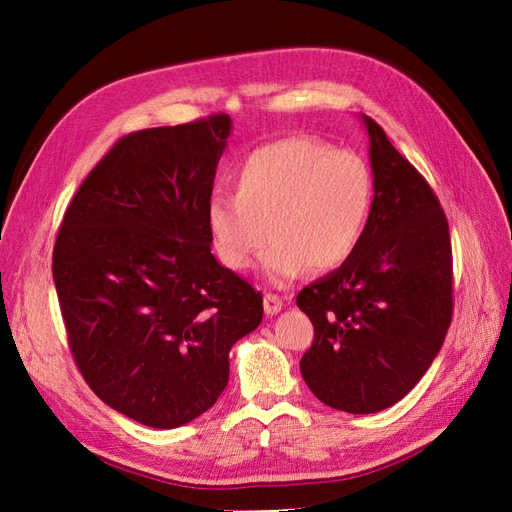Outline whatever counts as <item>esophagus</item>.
Instances as JSON below:
<instances>
[{"label": "esophagus", "mask_w": 512, "mask_h": 512, "mask_svg": "<svg viewBox=\"0 0 512 512\" xmlns=\"http://www.w3.org/2000/svg\"><path fill=\"white\" fill-rule=\"evenodd\" d=\"M282 307H284V303H282L280 297H277V294H271V292L265 294V312H267L269 316L280 314Z\"/></svg>", "instance_id": "34e87169"}]
</instances>
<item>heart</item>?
<instances>
[{"label": "heart", "mask_w": 512, "mask_h": 512, "mask_svg": "<svg viewBox=\"0 0 512 512\" xmlns=\"http://www.w3.org/2000/svg\"><path fill=\"white\" fill-rule=\"evenodd\" d=\"M235 194L215 192L207 226L215 252L232 271L254 262L262 245L265 273L288 284L307 267L331 271L359 247L376 183L359 153L312 136L280 138L254 149L232 175Z\"/></svg>", "instance_id": "1"}]
</instances>
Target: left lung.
Segmentation results:
<instances>
[{
    "label": "left lung",
    "mask_w": 512,
    "mask_h": 512,
    "mask_svg": "<svg viewBox=\"0 0 512 512\" xmlns=\"http://www.w3.org/2000/svg\"><path fill=\"white\" fill-rule=\"evenodd\" d=\"M376 194L365 235L342 267L305 286L314 324L301 374L322 404L374 414L404 399L436 359L453 318L446 215L425 177L363 115Z\"/></svg>",
    "instance_id": "obj_1"
}]
</instances>
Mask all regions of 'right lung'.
<instances>
[{
    "label": "right lung",
    "instance_id": "obj_1",
    "mask_svg": "<svg viewBox=\"0 0 512 512\" xmlns=\"http://www.w3.org/2000/svg\"><path fill=\"white\" fill-rule=\"evenodd\" d=\"M230 126L220 113L119 138L57 232L53 280L76 367L147 427L207 412L230 348L262 322V294L211 254L207 203Z\"/></svg>",
    "mask_w": 512,
    "mask_h": 512
}]
</instances>
